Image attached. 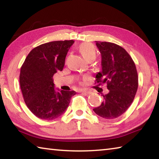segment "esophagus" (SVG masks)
Masks as SVG:
<instances>
[{"label":"esophagus","mask_w":159,"mask_h":159,"mask_svg":"<svg viewBox=\"0 0 159 159\" xmlns=\"http://www.w3.org/2000/svg\"><path fill=\"white\" fill-rule=\"evenodd\" d=\"M80 92H81V93H83V94H85V95H89V94L91 93L90 91L87 90H85V89L81 90H80Z\"/></svg>","instance_id":"obj_1"}]
</instances>
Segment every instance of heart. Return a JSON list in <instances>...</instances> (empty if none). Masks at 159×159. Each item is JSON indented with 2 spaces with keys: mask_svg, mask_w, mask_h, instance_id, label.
Returning a JSON list of instances; mask_svg holds the SVG:
<instances>
[{
  "mask_svg": "<svg viewBox=\"0 0 159 159\" xmlns=\"http://www.w3.org/2000/svg\"><path fill=\"white\" fill-rule=\"evenodd\" d=\"M79 50L85 60H89L91 58L95 59L96 56V50L92 44L83 43L80 46Z\"/></svg>",
  "mask_w": 159,
  "mask_h": 159,
  "instance_id": "1",
  "label": "heart"
}]
</instances>
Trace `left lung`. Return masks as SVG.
<instances>
[{
	"label": "left lung",
	"instance_id": "left-lung-1",
	"mask_svg": "<svg viewBox=\"0 0 159 159\" xmlns=\"http://www.w3.org/2000/svg\"><path fill=\"white\" fill-rule=\"evenodd\" d=\"M102 56V70L95 76L98 85L106 84L109 93L102 95L101 105L93 109L96 114L114 119L127 111L138 88V76L133 59L124 48L113 43L96 41Z\"/></svg>",
	"mask_w": 159,
	"mask_h": 159
}]
</instances>
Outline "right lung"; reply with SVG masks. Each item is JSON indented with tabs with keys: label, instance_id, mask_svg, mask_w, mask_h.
<instances>
[{
	"label": "right lung",
	"instance_id": "add662e5",
	"mask_svg": "<svg viewBox=\"0 0 159 159\" xmlns=\"http://www.w3.org/2000/svg\"><path fill=\"white\" fill-rule=\"evenodd\" d=\"M73 40L46 43L34 48L21 67L20 83L29 110L43 120H53L65 112L74 90L56 91L52 77L62 71Z\"/></svg>",
	"mask_w": 159,
	"mask_h": 159
}]
</instances>
